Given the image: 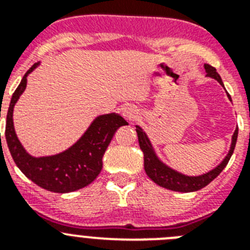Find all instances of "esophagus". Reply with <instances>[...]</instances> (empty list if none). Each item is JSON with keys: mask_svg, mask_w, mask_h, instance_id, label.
Returning a JSON list of instances; mask_svg holds the SVG:
<instances>
[{"mask_svg": "<svg viewBox=\"0 0 250 250\" xmlns=\"http://www.w3.org/2000/svg\"><path fill=\"white\" fill-rule=\"evenodd\" d=\"M123 115H124V118H126L127 120H134V119L139 115V111L135 106L127 105L123 109Z\"/></svg>", "mask_w": 250, "mask_h": 250, "instance_id": "obj_1", "label": "esophagus"}]
</instances>
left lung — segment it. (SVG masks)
<instances>
[{"instance_id": "8db88e82", "label": "left lung", "mask_w": 250, "mask_h": 250, "mask_svg": "<svg viewBox=\"0 0 250 250\" xmlns=\"http://www.w3.org/2000/svg\"><path fill=\"white\" fill-rule=\"evenodd\" d=\"M205 72H207V76L213 77L215 79L220 85L224 87V83L222 81V77L219 76V74L216 72L215 68L213 66L205 63ZM229 100L231 101L230 95H228ZM136 132H138V139H139V145H140V149L144 152V169L145 173L147 174L152 182L156 183L160 187L165 188V189H169V190L174 191H182V193H190V191H196L200 190L202 188L207 187L210 182H213L216 176L219 175L223 171L228 161L230 160L231 155H233L234 147L237 144L238 139V129H235L233 136H231V145L229 152L227 154L223 161L220 163L218 167H215L214 169H211L210 171L208 173L202 174V175L198 176H189L185 175V174L179 173L176 170L171 169L170 167H167V164H164L160 159L156 155L155 150L152 147L151 143H150L149 138L145 134V131L141 129L140 126L136 125Z\"/></svg>"}]
</instances>
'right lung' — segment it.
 <instances>
[{"mask_svg": "<svg viewBox=\"0 0 250 250\" xmlns=\"http://www.w3.org/2000/svg\"><path fill=\"white\" fill-rule=\"evenodd\" d=\"M40 65L35 63L15 90L6 116V141L13 161L30 180L54 193H70L91 184L103 169V156L115 131L127 123L119 114L99 115L83 135L65 151L48 156L30 155L22 146L13 126V107L25 91L27 76ZM1 116V115H0ZM1 141V134H0Z\"/></svg>", "mask_w": 250, "mask_h": 250, "instance_id": "obj_1", "label": "right lung"}]
</instances>
